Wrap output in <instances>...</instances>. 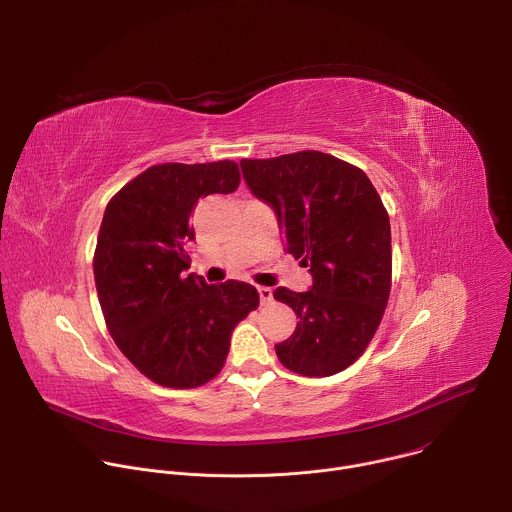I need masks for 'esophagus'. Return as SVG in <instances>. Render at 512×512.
Returning <instances> with one entry per match:
<instances>
[{"label": "esophagus", "instance_id": "obj_1", "mask_svg": "<svg viewBox=\"0 0 512 512\" xmlns=\"http://www.w3.org/2000/svg\"><path fill=\"white\" fill-rule=\"evenodd\" d=\"M257 291H259V300H261V304H269V302L273 300V291H271V287H257Z\"/></svg>", "mask_w": 512, "mask_h": 512}]
</instances>
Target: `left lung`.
Returning <instances> with one entry per match:
<instances>
[{
  "instance_id": "8db88e82",
  "label": "left lung",
  "mask_w": 512,
  "mask_h": 512,
  "mask_svg": "<svg viewBox=\"0 0 512 512\" xmlns=\"http://www.w3.org/2000/svg\"><path fill=\"white\" fill-rule=\"evenodd\" d=\"M245 184L271 206L285 251L310 267L312 287H277L273 298L300 318L275 344L289 371L330 377L375 336L391 291L389 214L362 170L322 152L241 160Z\"/></svg>"
}]
</instances>
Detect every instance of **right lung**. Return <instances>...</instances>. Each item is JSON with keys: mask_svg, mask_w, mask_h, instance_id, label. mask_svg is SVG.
I'll list each match as a JSON object with an SVG mask.
<instances>
[{"mask_svg": "<svg viewBox=\"0 0 512 512\" xmlns=\"http://www.w3.org/2000/svg\"><path fill=\"white\" fill-rule=\"evenodd\" d=\"M235 162L160 164L107 204L93 261L99 304L119 350L158 385L192 389L221 373L235 326L259 306L243 281L208 285L184 273L194 241L190 212L208 194H231Z\"/></svg>", "mask_w": 512, "mask_h": 512, "instance_id": "obj_1", "label": "right lung"}]
</instances>
